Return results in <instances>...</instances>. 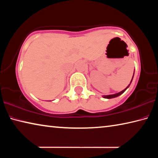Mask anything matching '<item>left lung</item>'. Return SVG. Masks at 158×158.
Wrapping results in <instances>:
<instances>
[{
    "instance_id": "left-lung-1",
    "label": "left lung",
    "mask_w": 158,
    "mask_h": 158,
    "mask_svg": "<svg viewBox=\"0 0 158 158\" xmlns=\"http://www.w3.org/2000/svg\"><path fill=\"white\" fill-rule=\"evenodd\" d=\"M133 76H134V74H133ZM132 78H133V77H132ZM132 80H131V82H132ZM131 82H130V84H131ZM130 84L128 85H127V87L126 88V89H125L123 90H122V91H121V92H119V93H116V94H113V95H104V96H103V98H107V99H111V98H116V97H118V96H119V95H121V94H123V93L125 91V90H126V89H127V88L130 86Z\"/></svg>"
}]
</instances>
